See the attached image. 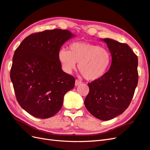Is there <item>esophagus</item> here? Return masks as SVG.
Wrapping results in <instances>:
<instances>
[{"label": "esophagus", "instance_id": "esophagus-1", "mask_svg": "<svg viewBox=\"0 0 150 150\" xmlns=\"http://www.w3.org/2000/svg\"><path fill=\"white\" fill-rule=\"evenodd\" d=\"M82 82H81V80H79V79H76V81H75V85L76 86H78V85H79V84H81Z\"/></svg>", "mask_w": 150, "mask_h": 150}]
</instances>
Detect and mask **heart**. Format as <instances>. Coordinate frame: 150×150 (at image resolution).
I'll return each instance as SVG.
<instances>
[{
	"mask_svg": "<svg viewBox=\"0 0 150 150\" xmlns=\"http://www.w3.org/2000/svg\"><path fill=\"white\" fill-rule=\"evenodd\" d=\"M58 59L64 70L70 72L78 63L79 72L88 80H96L107 72L111 64V53L104 47L86 42H74L69 50L61 48Z\"/></svg>",
	"mask_w": 150,
	"mask_h": 150,
	"instance_id": "heart-1",
	"label": "heart"
}]
</instances>
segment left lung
<instances>
[{"instance_id":"1","label":"left lung","mask_w":150,"mask_h":150,"mask_svg":"<svg viewBox=\"0 0 150 150\" xmlns=\"http://www.w3.org/2000/svg\"><path fill=\"white\" fill-rule=\"evenodd\" d=\"M112 56L109 70L88 83L89 93L85 105L95 117L109 120L125 111L132 100L138 83L137 56L125 43L105 38Z\"/></svg>"}]
</instances>
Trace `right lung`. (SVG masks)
<instances>
[{
	"label": "right lung",
	"instance_id": "right-lung-1",
	"mask_svg": "<svg viewBox=\"0 0 150 150\" xmlns=\"http://www.w3.org/2000/svg\"><path fill=\"white\" fill-rule=\"evenodd\" d=\"M73 35L55 28L29 35L14 52L10 78L18 103L39 118L56 115L75 78L64 72L58 59L61 46Z\"/></svg>",
	"mask_w": 150,
	"mask_h": 150
}]
</instances>
